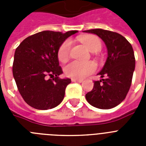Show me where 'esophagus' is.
Segmentation results:
<instances>
[{
    "instance_id": "34e87169",
    "label": "esophagus",
    "mask_w": 146,
    "mask_h": 146,
    "mask_svg": "<svg viewBox=\"0 0 146 146\" xmlns=\"http://www.w3.org/2000/svg\"><path fill=\"white\" fill-rule=\"evenodd\" d=\"M72 82H82L83 80H81V79H72Z\"/></svg>"
}]
</instances>
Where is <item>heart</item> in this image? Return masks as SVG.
<instances>
[{"label":"heart","mask_w":146,"mask_h":146,"mask_svg":"<svg viewBox=\"0 0 146 146\" xmlns=\"http://www.w3.org/2000/svg\"><path fill=\"white\" fill-rule=\"evenodd\" d=\"M79 39L91 52H96L101 48V40L95 35H85L80 37ZM71 47L72 42L70 39L65 40L59 47L57 55L58 58L61 63H66L69 59ZM96 69V65L94 62L81 63L79 61H72L66 66L64 72L66 76L73 79H83L94 73Z\"/></svg>","instance_id":"1"}]
</instances>
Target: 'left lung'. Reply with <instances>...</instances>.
I'll return each instance as SVG.
<instances>
[{
	"label": "left lung",
	"instance_id": "8db88e82",
	"mask_svg": "<svg viewBox=\"0 0 146 146\" xmlns=\"http://www.w3.org/2000/svg\"><path fill=\"white\" fill-rule=\"evenodd\" d=\"M84 32L100 37L108 52L106 63L98 74L105 78L94 81L92 91L86 94V98L95 108L111 109L122 102L129 91L135 67L133 48L125 37L116 32L99 28Z\"/></svg>",
	"mask_w": 146,
	"mask_h": 146
}]
</instances>
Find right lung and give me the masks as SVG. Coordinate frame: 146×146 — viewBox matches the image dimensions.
<instances>
[{"mask_svg":"<svg viewBox=\"0 0 146 146\" xmlns=\"http://www.w3.org/2000/svg\"><path fill=\"white\" fill-rule=\"evenodd\" d=\"M77 31L65 33L44 31L27 37L17 47L13 76L24 101L37 110L57 107L64 98L70 79H60L58 50L63 42ZM50 77L52 79H47Z\"/></svg>","mask_w":146,"mask_h":146,"instance_id":"right-lung-1","label":"right lung"}]
</instances>
